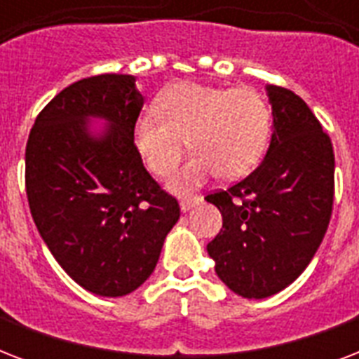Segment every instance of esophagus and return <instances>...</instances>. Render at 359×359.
Segmentation results:
<instances>
[{
  "mask_svg": "<svg viewBox=\"0 0 359 359\" xmlns=\"http://www.w3.org/2000/svg\"><path fill=\"white\" fill-rule=\"evenodd\" d=\"M197 203H199V197H194V199H182V201H180V210H182V212H188V210H191V208L196 207Z\"/></svg>",
  "mask_w": 359,
  "mask_h": 359,
  "instance_id": "1",
  "label": "esophagus"
}]
</instances>
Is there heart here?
<instances>
[{"instance_id":"obj_1","label":"heart","mask_w":359,"mask_h":359,"mask_svg":"<svg viewBox=\"0 0 359 359\" xmlns=\"http://www.w3.org/2000/svg\"><path fill=\"white\" fill-rule=\"evenodd\" d=\"M156 115L134 124V143L147 169L165 177L182 158L190 160L169 179V190L191 194L210 177L242 179L255 168L270 137L266 98L251 87H214L180 81L154 104Z\"/></svg>"}]
</instances>
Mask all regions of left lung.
<instances>
[{"mask_svg":"<svg viewBox=\"0 0 359 359\" xmlns=\"http://www.w3.org/2000/svg\"><path fill=\"white\" fill-rule=\"evenodd\" d=\"M273 132L266 156L245 179L205 199L224 225L207 251L218 278L242 298H268L311 262L334 205V147L304 100L266 86Z\"/></svg>","mask_w":359,"mask_h":359,"instance_id":"8db88e82","label":"left lung"}]
</instances>
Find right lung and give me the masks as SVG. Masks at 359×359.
I'll return each instance as SVG.
<instances>
[{"label":"right lung","mask_w":359,"mask_h":359,"mask_svg":"<svg viewBox=\"0 0 359 359\" xmlns=\"http://www.w3.org/2000/svg\"><path fill=\"white\" fill-rule=\"evenodd\" d=\"M143 97L130 74L83 78L42 109L25 147V191L44 244L98 296L130 294L151 276L179 222L134 143ZM102 118V130L88 121Z\"/></svg>","instance_id":"1"}]
</instances>
